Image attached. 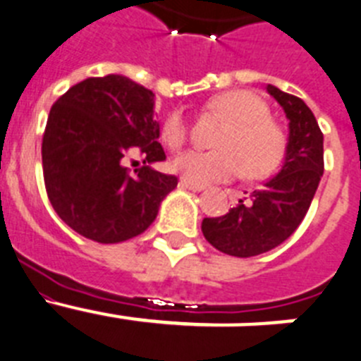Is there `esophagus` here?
Masks as SVG:
<instances>
[{"mask_svg": "<svg viewBox=\"0 0 361 361\" xmlns=\"http://www.w3.org/2000/svg\"><path fill=\"white\" fill-rule=\"evenodd\" d=\"M181 187H185V189H189V190H194V192H200V190L205 189V185H198V183H192V181L189 180H185V178H181L180 180Z\"/></svg>", "mask_w": 361, "mask_h": 361, "instance_id": "obj_1", "label": "esophagus"}]
</instances>
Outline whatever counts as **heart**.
Returning a JSON list of instances; mask_svg holds the SVG:
<instances>
[{"mask_svg":"<svg viewBox=\"0 0 361 361\" xmlns=\"http://www.w3.org/2000/svg\"><path fill=\"white\" fill-rule=\"evenodd\" d=\"M211 109L228 121L218 140V150H189L178 156L174 169L185 180L205 185L227 181L245 172L250 180L269 176L278 169L287 149L283 128L272 120L267 102L252 90H228L211 102ZM189 137L181 111L169 114L163 140L178 150Z\"/></svg>","mask_w":361,"mask_h":361,"instance_id":"obj_1","label":"heart"}]
</instances>
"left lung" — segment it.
Returning a JSON list of instances; mask_svg holds the SVG:
<instances>
[{
    "mask_svg": "<svg viewBox=\"0 0 361 361\" xmlns=\"http://www.w3.org/2000/svg\"><path fill=\"white\" fill-rule=\"evenodd\" d=\"M267 92L289 120V142L281 171L227 214L205 218V240L225 255L250 258L283 243L311 207L324 174V134L305 102L274 85Z\"/></svg>",
    "mask_w": 361,
    "mask_h": 361,
    "instance_id": "obj_1",
    "label": "left lung"
}]
</instances>
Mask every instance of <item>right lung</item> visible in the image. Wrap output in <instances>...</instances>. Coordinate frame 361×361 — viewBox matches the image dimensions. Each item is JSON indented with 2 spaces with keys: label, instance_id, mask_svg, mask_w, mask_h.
Masks as SVG:
<instances>
[{
  "label": "right lung",
  "instance_id": "1",
  "mask_svg": "<svg viewBox=\"0 0 361 361\" xmlns=\"http://www.w3.org/2000/svg\"><path fill=\"white\" fill-rule=\"evenodd\" d=\"M154 94L120 74L87 78L52 105L42 143L43 178L58 216L98 243L142 234L178 178L150 169L163 161ZM146 165L128 174L124 158Z\"/></svg>",
  "mask_w": 361,
  "mask_h": 361
}]
</instances>
